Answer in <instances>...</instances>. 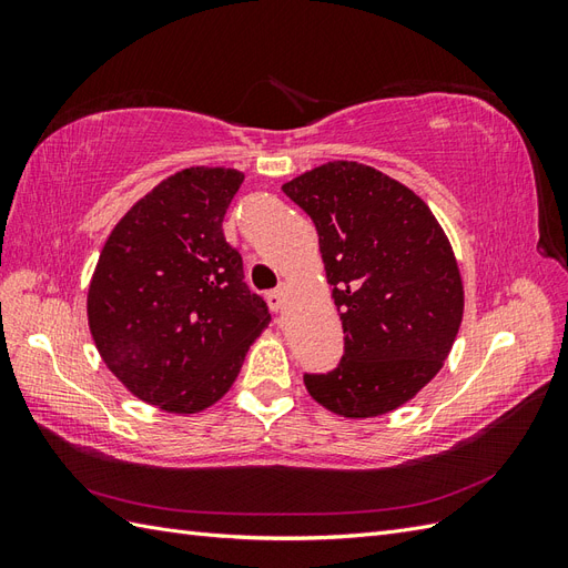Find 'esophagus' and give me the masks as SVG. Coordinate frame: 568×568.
Listing matches in <instances>:
<instances>
[{
  "mask_svg": "<svg viewBox=\"0 0 568 568\" xmlns=\"http://www.w3.org/2000/svg\"><path fill=\"white\" fill-rule=\"evenodd\" d=\"M284 303H286V288L284 286L270 291V294H267V305L272 307V311H282Z\"/></svg>",
  "mask_w": 568,
  "mask_h": 568,
  "instance_id": "obj_1",
  "label": "esophagus"
}]
</instances>
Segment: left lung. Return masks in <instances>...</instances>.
<instances>
[{"label": "left lung", "mask_w": 568, "mask_h": 568, "mask_svg": "<svg viewBox=\"0 0 568 568\" xmlns=\"http://www.w3.org/2000/svg\"><path fill=\"white\" fill-rule=\"evenodd\" d=\"M282 189L315 222L346 334L336 369L303 374L305 388L341 417L386 415L434 379L459 332L448 236L412 189L363 163H324Z\"/></svg>", "instance_id": "8db88e82"}]
</instances>
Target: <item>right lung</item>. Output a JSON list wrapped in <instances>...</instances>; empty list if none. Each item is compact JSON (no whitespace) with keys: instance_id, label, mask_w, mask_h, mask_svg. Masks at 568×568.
<instances>
[{"instance_id":"right-lung-1","label":"right lung","mask_w":568,"mask_h":568,"mask_svg":"<svg viewBox=\"0 0 568 568\" xmlns=\"http://www.w3.org/2000/svg\"><path fill=\"white\" fill-rule=\"evenodd\" d=\"M242 182L239 170L199 165L153 186L113 227L90 284L101 359L136 398L175 415L217 403L270 324L222 234Z\"/></svg>"}]
</instances>
